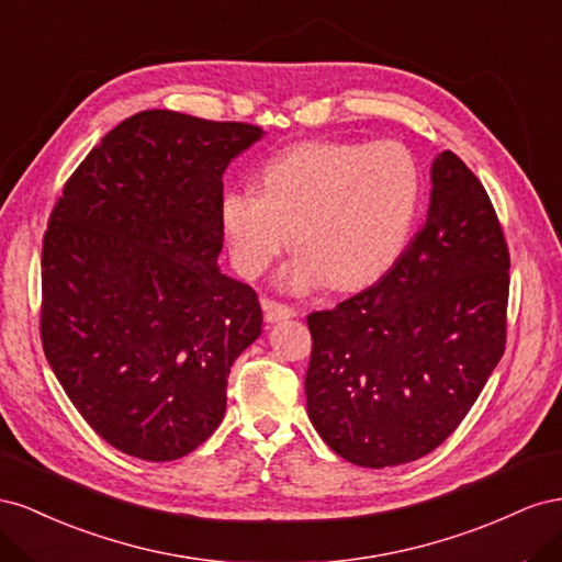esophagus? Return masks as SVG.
I'll list each match as a JSON object with an SVG mask.
<instances>
[{
    "mask_svg": "<svg viewBox=\"0 0 562 562\" xmlns=\"http://www.w3.org/2000/svg\"><path fill=\"white\" fill-rule=\"evenodd\" d=\"M263 313H266V319H268V323H278V319L294 317L299 311H296L294 306H286V303H282V301H276V299H263Z\"/></svg>",
    "mask_w": 562,
    "mask_h": 562,
    "instance_id": "obj_1",
    "label": "esophagus"
}]
</instances>
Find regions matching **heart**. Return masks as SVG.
I'll return each mask as SVG.
<instances>
[{"label": "heart", "mask_w": 562, "mask_h": 562, "mask_svg": "<svg viewBox=\"0 0 562 562\" xmlns=\"http://www.w3.org/2000/svg\"><path fill=\"white\" fill-rule=\"evenodd\" d=\"M424 195V173L400 140L303 143L268 159L259 190L231 188L221 226L235 266L261 276L292 243L301 249L282 282L294 292L329 280L360 290L405 251Z\"/></svg>", "instance_id": "b5f03b06"}]
</instances>
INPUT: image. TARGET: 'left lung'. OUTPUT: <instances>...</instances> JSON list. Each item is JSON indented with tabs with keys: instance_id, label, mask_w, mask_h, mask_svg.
I'll use <instances>...</instances> for the list:
<instances>
[{
	"instance_id": "8db88e82",
	"label": "left lung",
	"mask_w": 562,
	"mask_h": 562,
	"mask_svg": "<svg viewBox=\"0 0 562 562\" xmlns=\"http://www.w3.org/2000/svg\"><path fill=\"white\" fill-rule=\"evenodd\" d=\"M430 179L428 216L400 259L308 315V416L336 454L364 469L442 445L506 348L510 256L494 204L452 150Z\"/></svg>"
}]
</instances>
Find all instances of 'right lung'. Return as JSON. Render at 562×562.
I'll return each instance as SVG.
<instances>
[{
	"mask_svg": "<svg viewBox=\"0 0 562 562\" xmlns=\"http://www.w3.org/2000/svg\"><path fill=\"white\" fill-rule=\"evenodd\" d=\"M261 126L143 110L63 186L42 239L40 336L63 391L115 450L173 461L223 422L235 358L261 334L223 276V171Z\"/></svg>",
	"mask_w": 562,
	"mask_h": 562,
	"instance_id": "add662e5",
	"label": "right lung"
}]
</instances>
